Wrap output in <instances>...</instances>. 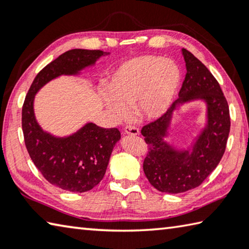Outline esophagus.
<instances>
[{
    "label": "esophagus",
    "instance_id": "esophagus-1",
    "mask_svg": "<svg viewBox=\"0 0 249 249\" xmlns=\"http://www.w3.org/2000/svg\"><path fill=\"white\" fill-rule=\"evenodd\" d=\"M124 134L125 135H132V136H137L140 134V129L135 126H126L124 128Z\"/></svg>",
    "mask_w": 249,
    "mask_h": 249
}]
</instances>
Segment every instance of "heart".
<instances>
[{
	"instance_id": "b5f03b06",
	"label": "heart",
	"mask_w": 249,
	"mask_h": 249,
	"mask_svg": "<svg viewBox=\"0 0 249 249\" xmlns=\"http://www.w3.org/2000/svg\"><path fill=\"white\" fill-rule=\"evenodd\" d=\"M181 81L179 67L158 56L132 58L117 67L105 83L107 92L100 93L109 112L117 120L135 114L145 120H158L169 109Z\"/></svg>"
}]
</instances>
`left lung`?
I'll return each instance as SVG.
<instances>
[{"label":"left lung","instance_id":"8db88e82","mask_svg":"<svg viewBox=\"0 0 249 249\" xmlns=\"http://www.w3.org/2000/svg\"><path fill=\"white\" fill-rule=\"evenodd\" d=\"M187 68L177 99L160 119L146 125L142 135L149 151L144 160L147 179L160 192L177 195L195 189L208 178L222 159L229 138L231 120L227 101L209 69L196 57L181 49ZM206 104V123L188 147L171 141V123L184 104Z\"/></svg>","mask_w":249,"mask_h":249}]
</instances>
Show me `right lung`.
Instances as JSON below:
<instances>
[{
  "label": "right lung",
  "mask_w": 249,
  "mask_h": 249,
  "mask_svg": "<svg viewBox=\"0 0 249 249\" xmlns=\"http://www.w3.org/2000/svg\"><path fill=\"white\" fill-rule=\"evenodd\" d=\"M109 53L71 49L50 62L34 79L22 109L25 145L34 165L45 179L62 190L87 192L103 179L116 142L117 128H102L91 122L67 136L44 130L36 120L34 100L41 88L61 75L78 77Z\"/></svg>",
  "instance_id": "1"
}]
</instances>
